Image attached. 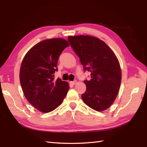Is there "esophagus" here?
Segmentation results:
<instances>
[{
	"instance_id": "1",
	"label": "esophagus",
	"mask_w": 147,
	"mask_h": 147,
	"mask_svg": "<svg viewBox=\"0 0 147 147\" xmlns=\"http://www.w3.org/2000/svg\"><path fill=\"white\" fill-rule=\"evenodd\" d=\"M76 83V80H75V81H73V82H70V84H71L72 85H75Z\"/></svg>"
}]
</instances>
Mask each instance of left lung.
<instances>
[{"label":"left lung","instance_id":"8db88e82","mask_svg":"<svg viewBox=\"0 0 147 147\" xmlns=\"http://www.w3.org/2000/svg\"><path fill=\"white\" fill-rule=\"evenodd\" d=\"M71 47L78 56L84 70L91 73L85 80L83 102L96 111L111 107L118 94L121 82L119 62L110 47L99 38L89 35L69 36Z\"/></svg>","mask_w":147,"mask_h":147}]
</instances>
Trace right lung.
Masks as SVG:
<instances>
[{
    "mask_svg": "<svg viewBox=\"0 0 147 147\" xmlns=\"http://www.w3.org/2000/svg\"><path fill=\"white\" fill-rule=\"evenodd\" d=\"M69 45L61 38L43 40L34 45L22 61L20 80L24 95L43 113L58 107L69 89L67 82L54 78L59 56Z\"/></svg>",
    "mask_w": 147,
    "mask_h": 147,
    "instance_id": "right-lung-1",
    "label": "right lung"
}]
</instances>
